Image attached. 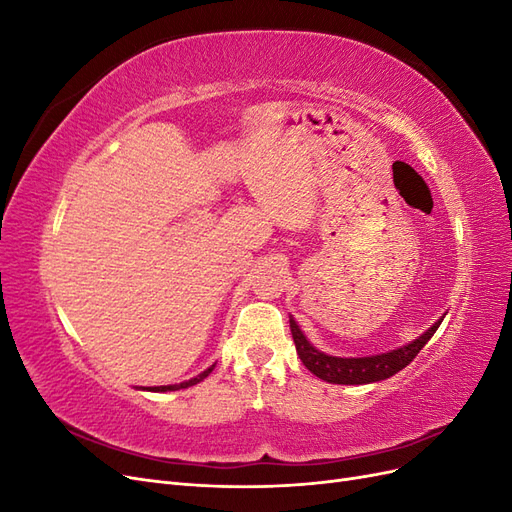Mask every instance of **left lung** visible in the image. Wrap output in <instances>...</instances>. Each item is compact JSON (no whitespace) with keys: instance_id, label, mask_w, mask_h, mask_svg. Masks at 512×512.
I'll use <instances>...</instances> for the list:
<instances>
[{"instance_id":"8db88e82","label":"left lung","mask_w":512,"mask_h":512,"mask_svg":"<svg viewBox=\"0 0 512 512\" xmlns=\"http://www.w3.org/2000/svg\"><path fill=\"white\" fill-rule=\"evenodd\" d=\"M440 322L442 318L433 324L429 331H425L421 337L414 339L412 344L404 348H397L393 352L376 354V356H361V359H339V356H329L316 350L307 342L305 335L299 329V324L292 318H290V331H292L294 346H297V354L301 356L303 365L312 371L314 376L333 384H369V382L391 378L397 374V371L410 365L416 359V354L421 352L423 346L433 337V333L438 331Z\"/></svg>"}]
</instances>
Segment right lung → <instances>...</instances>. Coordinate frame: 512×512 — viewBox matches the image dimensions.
Wrapping results in <instances>:
<instances>
[{"label": "right lung", "mask_w": 512, "mask_h": 512, "mask_svg": "<svg viewBox=\"0 0 512 512\" xmlns=\"http://www.w3.org/2000/svg\"><path fill=\"white\" fill-rule=\"evenodd\" d=\"M213 367L215 365H211L209 369H205L203 374L200 376H196V378H192V380H188V382H181V384H170V386H153V389H149V391H179V389H188V386H194V384H198L200 380H205L211 371H213Z\"/></svg>", "instance_id": "1"}]
</instances>
